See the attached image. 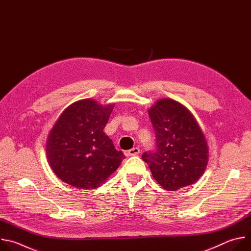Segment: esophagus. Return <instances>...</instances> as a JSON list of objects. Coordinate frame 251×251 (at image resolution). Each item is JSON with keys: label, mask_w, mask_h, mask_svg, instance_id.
Segmentation results:
<instances>
[{"label": "esophagus", "mask_w": 251, "mask_h": 251, "mask_svg": "<svg viewBox=\"0 0 251 251\" xmlns=\"http://www.w3.org/2000/svg\"><path fill=\"white\" fill-rule=\"evenodd\" d=\"M139 153H140V149H139L138 147L132 148V149L127 150V151H125V152H124L125 156H127V157H130V156H136V155H138Z\"/></svg>", "instance_id": "esophagus-1"}]
</instances>
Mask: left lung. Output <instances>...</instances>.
I'll use <instances>...</instances> for the list:
<instances>
[{
  "instance_id": "obj_1",
  "label": "left lung",
  "mask_w": 251,
  "mask_h": 251,
  "mask_svg": "<svg viewBox=\"0 0 251 251\" xmlns=\"http://www.w3.org/2000/svg\"><path fill=\"white\" fill-rule=\"evenodd\" d=\"M156 134V150L142 159L155 180L167 191H176L197 182L208 160L204 136L193 114L172 99H161L149 110Z\"/></svg>"
}]
</instances>
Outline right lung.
<instances>
[{"label": "right lung", "instance_id": "right-lung-1", "mask_svg": "<svg viewBox=\"0 0 251 251\" xmlns=\"http://www.w3.org/2000/svg\"><path fill=\"white\" fill-rule=\"evenodd\" d=\"M113 107L84 99L62 112L47 142L49 163L61 181L79 189L97 188L125 159L103 132Z\"/></svg>", "mask_w": 251, "mask_h": 251}]
</instances>
